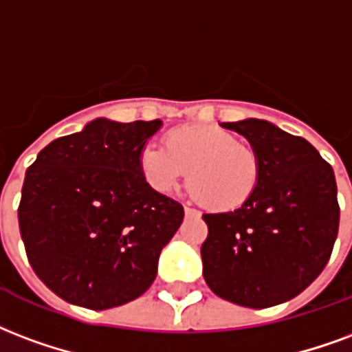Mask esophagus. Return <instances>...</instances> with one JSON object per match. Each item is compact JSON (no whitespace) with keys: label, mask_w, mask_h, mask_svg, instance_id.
I'll use <instances>...</instances> for the list:
<instances>
[{"label":"esophagus","mask_w":352,"mask_h":352,"mask_svg":"<svg viewBox=\"0 0 352 352\" xmlns=\"http://www.w3.org/2000/svg\"><path fill=\"white\" fill-rule=\"evenodd\" d=\"M184 216H186V218H199L201 212L196 209H192V207H184Z\"/></svg>","instance_id":"obj_1"}]
</instances>
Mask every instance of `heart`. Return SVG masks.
<instances>
[{"instance_id":"1","label":"heart","mask_w":352,"mask_h":352,"mask_svg":"<svg viewBox=\"0 0 352 352\" xmlns=\"http://www.w3.org/2000/svg\"><path fill=\"white\" fill-rule=\"evenodd\" d=\"M145 181L160 194L175 190L186 173L192 196L205 209L228 212L256 192L261 158L235 134L212 124H186L169 130L164 149L147 145L140 153Z\"/></svg>"}]
</instances>
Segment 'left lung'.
<instances>
[{
	"label": "left lung",
	"instance_id": "8db88e82",
	"mask_svg": "<svg viewBox=\"0 0 352 352\" xmlns=\"http://www.w3.org/2000/svg\"><path fill=\"white\" fill-rule=\"evenodd\" d=\"M220 124L257 151L261 177L242 207L203 214V278L223 300L270 308L300 295L329 263L340 228L334 169L311 143L269 121Z\"/></svg>",
	"mask_w": 352,
	"mask_h": 352
}]
</instances>
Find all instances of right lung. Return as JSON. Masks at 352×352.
Listing matches in <instances>:
<instances>
[{
	"label": "right lung",
	"instance_id": "1",
	"mask_svg": "<svg viewBox=\"0 0 352 352\" xmlns=\"http://www.w3.org/2000/svg\"><path fill=\"white\" fill-rule=\"evenodd\" d=\"M162 121L96 117L57 138L25 171L18 223L31 267L63 300L108 309L155 282L162 248L183 223V205L158 194L140 153Z\"/></svg>",
	"mask_w": 352,
	"mask_h": 352
}]
</instances>
